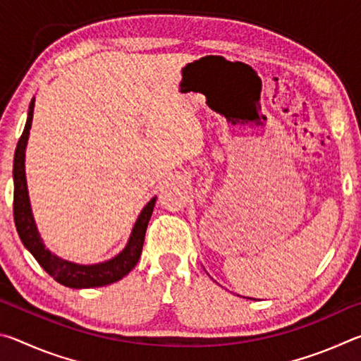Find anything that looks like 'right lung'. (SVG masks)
<instances>
[{
	"label": "right lung",
	"instance_id": "obj_1",
	"mask_svg": "<svg viewBox=\"0 0 361 361\" xmlns=\"http://www.w3.org/2000/svg\"><path fill=\"white\" fill-rule=\"evenodd\" d=\"M33 108L35 99L30 102L27 124L19 138V143H17L14 154V169H12V175H14V204H12L14 209L12 210H14V221L20 240L49 276L54 280H57L59 283L70 286V288H92V286H105L118 282V280L127 276L137 266L143 250L146 228H148L151 213L152 209H154L156 197L151 199L148 205L140 213L126 248L118 256H114L113 259L94 266H81L75 264V262L60 259L56 255H52L49 250H46L44 243L41 240L28 202L25 164L23 162H25V146L30 127H32Z\"/></svg>",
	"mask_w": 361,
	"mask_h": 361
}]
</instances>
